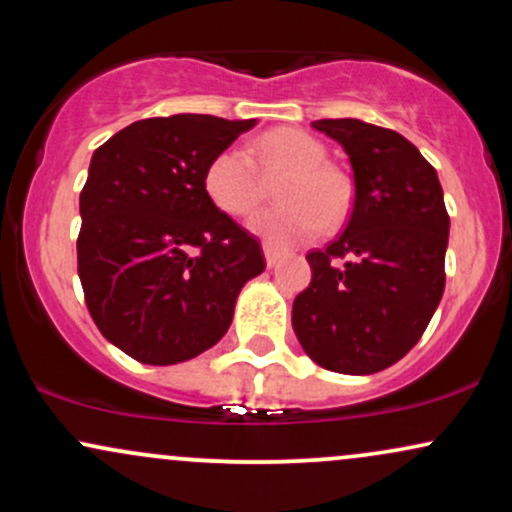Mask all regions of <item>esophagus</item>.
I'll use <instances>...</instances> for the list:
<instances>
[{"label":"esophagus","mask_w":512,"mask_h":512,"mask_svg":"<svg viewBox=\"0 0 512 512\" xmlns=\"http://www.w3.org/2000/svg\"><path fill=\"white\" fill-rule=\"evenodd\" d=\"M262 250H264V262H267V267H276L281 260V255H284V252L272 248V245H264Z\"/></svg>","instance_id":"34e87169"}]
</instances>
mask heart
I'll use <instances>...</instances> for the list:
<instances>
[{
	"instance_id": "obj_1",
	"label": "heart",
	"mask_w": 512,
	"mask_h": 512,
	"mask_svg": "<svg viewBox=\"0 0 512 512\" xmlns=\"http://www.w3.org/2000/svg\"><path fill=\"white\" fill-rule=\"evenodd\" d=\"M260 166L267 178L281 182L284 207L264 209L250 219V231L269 245L301 243L320 236L325 226H339L354 202L351 182L342 170L327 163L325 144L301 129H274L257 144ZM204 190L211 202L231 216H248L264 199V178L243 146H228L204 173Z\"/></svg>"
}]
</instances>
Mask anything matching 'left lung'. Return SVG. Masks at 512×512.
I'll list each match as a JSON object with an SVG mask.
<instances>
[{
	"mask_svg": "<svg viewBox=\"0 0 512 512\" xmlns=\"http://www.w3.org/2000/svg\"><path fill=\"white\" fill-rule=\"evenodd\" d=\"M354 170L344 233L308 252L313 279L293 301V332L317 366L390 368L421 339L445 289L450 216L431 163L409 139L354 117L317 120Z\"/></svg>",
	"mask_w": 512,
	"mask_h": 512,
	"instance_id": "1",
	"label": "left lung"
}]
</instances>
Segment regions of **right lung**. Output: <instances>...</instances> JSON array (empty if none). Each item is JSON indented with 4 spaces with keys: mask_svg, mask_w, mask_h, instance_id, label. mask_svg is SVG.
I'll return each instance as SVG.
<instances>
[{
    "mask_svg": "<svg viewBox=\"0 0 512 512\" xmlns=\"http://www.w3.org/2000/svg\"><path fill=\"white\" fill-rule=\"evenodd\" d=\"M257 120L180 113L120 129L96 151L76 243L88 313L149 366L190 361L233 322L264 272L260 243L211 202L209 163Z\"/></svg>",
    "mask_w": 512,
    "mask_h": 512,
    "instance_id": "add662e5",
    "label": "right lung"
}]
</instances>
